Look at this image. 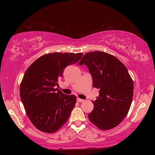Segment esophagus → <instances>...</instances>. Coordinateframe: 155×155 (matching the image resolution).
Listing matches in <instances>:
<instances>
[{
    "mask_svg": "<svg viewBox=\"0 0 155 155\" xmlns=\"http://www.w3.org/2000/svg\"><path fill=\"white\" fill-rule=\"evenodd\" d=\"M77 101L78 102V103H82V102L84 101V100H83V99H81V98H77Z\"/></svg>",
    "mask_w": 155,
    "mask_h": 155,
    "instance_id": "34e87169",
    "label": "esophagus"
}]
</instances>
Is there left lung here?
Here are the masks:
<instances>
[{
    "mask_svg": "<svg viewBox=\"0 0 155 155\" xmlns=\"http://www.w3.org/2000/svg\"><path fill=\"white\" fill-rule=\"evenodd\" d=\"M87 65L93 87L100 89L99 96L88 117L102 130H109L121 122L129 111L133 83L125 65L116 57L102 51L87 52L78 65Z\"/></svg>",
    "mask_w": 155,
    "mask_h": 155,
    "instance_id": "left-lung-1",
    "label": "left lung"
}]
</instances>
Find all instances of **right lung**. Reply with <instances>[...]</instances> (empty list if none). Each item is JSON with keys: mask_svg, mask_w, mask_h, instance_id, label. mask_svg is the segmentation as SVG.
<instances>
[{"mask_svg": "<svg viewBox=\"0 0 155 155\" xmlns=\"http://www.w3.org/2000/svg\"><path fill=\"white\" fill-rule=\"evenodd\" d=\"M83 53L54 52L40 57L26 71L20 98L33 124L44 133H54L67 122L77 98L65 95L58 85L65 67L79 61Z\"/></svg>", "mask_w": 155, "mask_h": 155, "instance_id": "add662e5", "label": "right lung"}]
</instances>
